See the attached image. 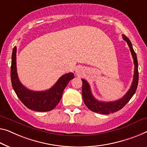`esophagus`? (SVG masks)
Returning a JSON list of instances; mask_svg holds the SVG:
<instances>
[{
	"mask_svg": "<svg viewBox=\"0 0 147 147\" xmlns=\"http://www.w3.org/2000/svg\"><path fill=\"white\" fill-rule=\"evenodd\" d=\"M75 73L76 74V75L78 76H80L82 75L83 73H84V70H83L82 67H78L77 69H76Z\"/></svg>",
	"mask_w": 147,
	"mask_h": 147,
	"instance_id": "obj_1",
	"label": "esophagus"
}]
</instances>
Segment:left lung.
<instances>
[{"label":"left lung","mask_w":147,"mask_h":147,"mask_svg":"<svg viewBox=\"0 0 147 147\" xmlns=\"http://www.w3.org/2000/svg\"><path fill=\"white\" fill-rule=\"evenodd\" d=\"M123 39L127 43L129 47L131 55L133 56V61H134L135 70L134 76H133V80L132 82L131 88L122 97L121 99L116 100L114 102H102L98 101L94 97L92 94L90 87L87 81L84 79L82 80V98L84 104H86L87 108L94 112L101 113V114H109L113 113L116 111L120 110L125 106L127 103L129 101L130 99L133 97L134 94L136 92L138 82H139V72H138V61L135 52L133 50L132 44H131L129 39L125 36L122 35Z\"/></svg>","instance_id":"obj_1"}]
</instances>
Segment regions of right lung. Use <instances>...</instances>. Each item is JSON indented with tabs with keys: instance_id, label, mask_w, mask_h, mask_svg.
<instances>
[{
	"instance_id": "1",
	"label": "right lung",
	"mask_w": 147,
	"mask_h": 147,
	"mask_svg": "<svg viewBox=\"0 0 147 147\" xmlns=\"http://www.w3.org/2000/svg\"><path fill=\"white\" fill-rule=\"evenodd\" d=\"M13 89L20 101L32 110L49 111L59 103L68 83L74 78V74L67 73L61 76L53 86L45 91H33L26 88L19 80L16 70V47L13 49L10 71Z\"/></svg>"
}]
</instances>
